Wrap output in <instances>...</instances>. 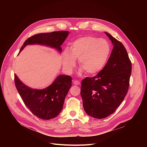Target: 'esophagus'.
I'll use <instances>...</instances> for the list:
<instances>
[{
	"instance_id": "esophagus-1",
	"label": "esophagus",
	"mask_w": 147,
	"mask_h": 147,
	"mask_svg": "<svg viewBox=\"0 0 147 147\" xmlns=\"http://www.w3.org/2000/svg\"><path fill=\"white\" fill-rule=\"evenodd\" d=\"M73 83H74V84L75 86H78V85H80V81H77V80H75V81H73Z\"/></svg>"
}]
</instances>
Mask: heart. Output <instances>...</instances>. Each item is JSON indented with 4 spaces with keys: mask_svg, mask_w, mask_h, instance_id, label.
<instances>
[{
    "mask_svg": "<svg viewBox=\"0 0 147 147\" xmlns=\"http://www.w3.org/2000/svg\"><path fill=\"white\" fill-rule=\"evenodd\" d=\"M111 52V45L107 39L92 36L81 37L70 45L69 53H64L63 65L67 72L71 73L76 65L74 60L78 59L80 73L85 71L94 74L105 66Z\"/></svg>",
    "mask_w": 147,
    "mask_h": 147,
    "instance_id": "obj_1",
    "label": "heart"
}]
</instances>
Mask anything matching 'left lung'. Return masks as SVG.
<instances>
[{"instance_id":"1","label":"left lung","mask_w":147,"mask_h":147,"mask_svg":"<svg viewBox=\"0 0 147 147\" xmlns=\"http://www.w3.org/2000/svg\"><path fill=\"white\" fill-rule=\"evenodd\" d=\"M105 33L113 45L111 55L98 74L82 80L80 92L86 113L98 119L109 116L120 106L127 93L131 74V62L125 47Z\"/></svg>"}]
</instances>
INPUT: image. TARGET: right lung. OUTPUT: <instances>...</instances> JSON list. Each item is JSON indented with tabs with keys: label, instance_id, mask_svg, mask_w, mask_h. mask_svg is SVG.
I'll use <instances>...</instances> for the list:
<instances>
[{
	"label": "right lung",
	"instance_id": "add662e5",
	"mask_svg": "<svg viewBox=\"0 0 147 147\" xmlns=\"http://www.w3.org/2000/svg\"><path fill=\"white\" fill-rule=\"evenodd\" d=\"M69 31L40 33L28 38L21 48V52L27 45L38 44L56 49L61 52L60 46L67 37ZM16 87L26 107L38 118L50 120L58 116L63 107L65 98L71 88L72 78L60 75L51 85L42 90L31 88L21 81L14 74Z\"/></svg>",
	"mask_w": 147,
	"mask_h": 147
}]
</instances>
